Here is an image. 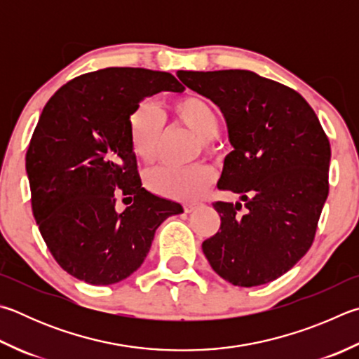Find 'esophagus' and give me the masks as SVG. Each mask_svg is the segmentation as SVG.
<instances>
[{
	"instance_id": "esophagus-1",
	"label": "esophagus",
	"mask_w": 359,
	"mask_h": 359,
	"mask_svg": "<svg viewBox=\"0 0 359 359\" xmlns=\"http://www.w3.org/2000/svg\"><path fill=\"white\" fill-rule=\"evenodd\" d=\"M196 207H198V204H194V202H187V204L184 205V210H185V213H191L193 210H196Z\"/></svg>"
}]
</instances>
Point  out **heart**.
Wrapping results in <instances>:
<instances>
[{"instance_id": "b5f03b06", "label": "heart", "mask_w": 359, "mask_h": 359, "mask_svg": "<svg viewBox=\"0 0 359 359\" xmlns=\"http://www.w3.org/2000/svg\"><path fill=\"white\" fill-rule=\"evenodd\" d=\"M174 119L198 136L201 144L210 149L219 133V116L210 103L196 95H187L171 103ZM165 130V116L149 102H142L128 117V138L136 158L151 165L158 158ZM213 180V171L204 163L187 168L160 166L146 174V187L163 198L190 201L204 193Z\"/></svg>"}]
</instances>
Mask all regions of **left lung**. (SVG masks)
Segmentation results:
<instances>
[{"mask_svg":"<svg viewBox=\"0 0 359 359\" xmlns=\"http://www.w3.org/2000/svg\"><path fill=\"white\" fill-rule=\"evenodd\" d=\"M187 88L223 113L229 142L219 190L245 202H215L221 226L202 243L215 273L238 287L289 271L314 242L328 198L330 141L297 90L250 70H179Z\"/></svg>","mask_w":359,"mask_h":359,"instance_id":"obj_1","label":"left lung"}]
</instances>
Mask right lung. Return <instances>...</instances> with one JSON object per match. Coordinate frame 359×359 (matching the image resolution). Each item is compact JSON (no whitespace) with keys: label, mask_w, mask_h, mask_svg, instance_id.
Returning a JSON list of instances; mask_svg holds the SVG:
<instances>
[{"label":"right lung","mask_w":359,"mask_h":359,"mask_svg":"<svg viewBox=\"0 0 359 359\" xmlns=\"http://www.w3.org/2000/svg\"><path fill=\"white\" fill-rule=\"evenodd\" d=\"M185 88L168 72L108 67L70 80L47 102L26 152L32 215L62 270L93 285L128 278L155 231L180 204L141 184L128 117L161 90ZM130 205L115 210L117 197Z\"/></svg>","instance_id":"right-lung-1"}]
</instances>
